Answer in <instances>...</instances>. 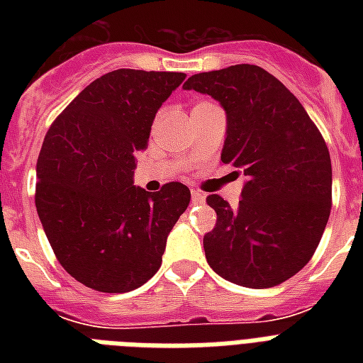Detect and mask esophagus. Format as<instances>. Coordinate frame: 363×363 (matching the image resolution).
Wrapping results in <instances>:
<instances>
[{"label": "esophagus", "mask_w": 363, "mask_h": 363, "mask_svg": "<svg viewBox=\"0 0 363 363\" xmlns=\"http://www.w3.org/2000/svg\"><path fill=\"white\" fill-rule=\"evenodd\" d=\"M205 194L199 192V190H192V201L194 203H203Z\"/></svg>", "instance_id": "34e87169"}]
</instances>
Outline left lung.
Returning a JSON list of instances; mask_svg holds the SVG:
<instances>
[{
  "instance_id": "left-lung-1",
  "label": "left lung",
  "mask_w": 363,
  "mask_h": 363,
  "mask_svg": "<svg viewBox=\"0 0 363 363\" xmlns=\"http://www.w3.org/2000/svg\"><path fill=\"white\" fill-rule=\"evenodd\" d=\"M226 113L220 160L247 177L235 207L211 194L216 226L203 238L215 273L247 288L294 277L315 254L332 209V160L298 98L258 65L198 73L184 82Z\"/></svg>"
}]
</instances>
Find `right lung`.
Instances as JSON below:
<instances>
[{"label":"right lung","mask_w":363,"mask_h":363,"mask_svg":"<svg viewBox=\"0 0 363 363\" xmlns=\"http://www.w3.org/2000/svg\"><path fill=\"white\" fill-rule=\"evenodd\" d=\"M184 73L116 69L88 84L45 135L35 207L56 258L98 292H131L162 265L167 235L190 203L169 182L156 194L133 184L154 116Z\"/></svg>","instance_id":"add662e5"}]
</instances>
